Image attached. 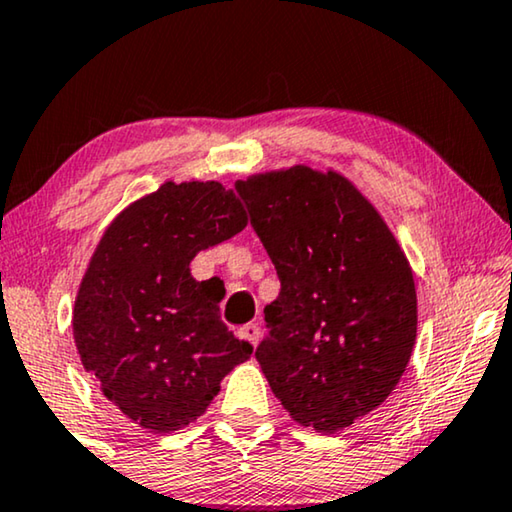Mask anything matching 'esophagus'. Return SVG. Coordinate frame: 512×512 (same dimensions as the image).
Wrapping results in <instances>:
<instances>
[{"label":"esophagus","mask_w":512,"mask_h":512,"mask_svg":"<svg viewBox=\"0 0 512 512\" xmlns=\"http://www.w3.org/2000/svg\"><path fill=\"white\" fill-rule=\"evenodd\" d=\"M237 335H240L242 340H247L249 345H258V340H261V328H258L256 324H247V326H242L240 331H237Z\"/></svg>","instance_id":"esophagus-1"}]
</instances>
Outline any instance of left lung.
<instances>
[{
	"instance_id": "1",
	"label": "left lung",
	"mask_w": 512,
	"mask_h": 512,
	"mask_svg": "<svg viewBox=\"0 0 512 512\" xmlns=\"http://www.w3.org/2000/svg\"><path fill=\"white\" fill-rule=\"evenodd\" d=\"M279 296L256 349L286 412L333 433L384 403L408 366L417 291L377 209L338 172L296 165L237 181Z\"/></svg>"
}]
</instances>
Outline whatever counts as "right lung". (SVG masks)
I'll use <instances>...</instances> for the list:
<instances>
[{
    "instance_id": "1",
    "label": "right lung",
    "mask_w": 512,
    "mask_h": 512,
    "mask_svg": "<svg viewBox=\"0 0 512 512\" xmlns=\"http://www.w3.org/2000/svg\"><path fill=\"white\" fill-rule=\"evenodd\" d=\"M244 226L242 202L219 181H165L111 221L90 258L74 305L76 349L102 394L144 429L191 424L251 356L221 321L223 289L188 268Z\"/></svg>"
}]
</instances>
